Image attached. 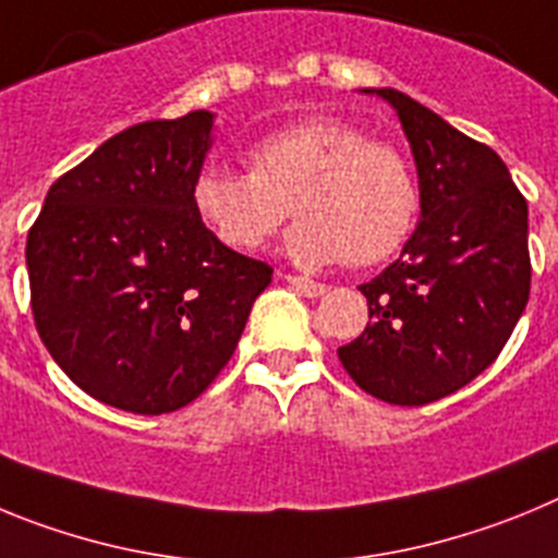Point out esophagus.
<instances>
[{
    "mask_svg": "<svg viewBox=\"0 0 558 558\" xmlns=\"http://www.w3.org/2000/svg\"><path fill=\"white\" fill-rule=\"evenodd\" d=\"M284 279H288L290 288H295L302 295H307V299H318V295L327 293V284L313 282L307 276H284Z\"/></svg>",
    "mask_w": 558,
    "mask_h": 558,
    "instance_id": "obj_1",
    "label": "esophagus"
}]
</instances>
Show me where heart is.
<instances>
[{
  "instance_id": "b5f03b06",
  "label": "heart",
  "mask_w": 558,
  "mask_h": 558,
  "mask_svg": "<svg viewBox=\"0 0 558 558\" xmlns=\"http://www.w3.org/2000/svg\"><path fill=\"white\" fill-rule=\"evenodd\" d=\"M245 161L248 175L209 161L190 184L195 218L226 248H259L288 211L299 223L284 251L310 268L374 265L411 234L418 211L411 161L349 122H295L256 140Z\"/></svg>"
}]
</instances>
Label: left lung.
Returning a JSON list of instances; mask_svg holds the SVG:
<instances>
[{"mask_svg": "<svg viewBox=\"0 0 558 558\" xmlns=\"http://www.w3.org/2000/svg\"><path fill=\"white\" fill-rule=\"evenodd\" d=\"M418 175V223L399 259L360 284L363 335L338 349L349 377L391 405H427L489 368L529 304V204L492 147L397 88Z\"/></svg>", "mask_w": 558, "mask_h": 558, "instance_id": "1", "label": "left lung"}]
</instances>
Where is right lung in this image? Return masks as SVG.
<instances>
[{"mask_svg":"<svg viewBox=\"0 0 558 558\" xmlns=\"http://www.w3.org/2000/svg\"><path fill=\"white\" fill-rule=\"evenodd\" d=\"M215 113L133 125L49 186L27 234L33 318L88 397L159 416L209 388L256 295L259 259L220 245L190 204Z\"/></svg>","mask_w":558,"mask_h":558,"instance_id":"add662e5","label":"right lung"}]
</instances>
